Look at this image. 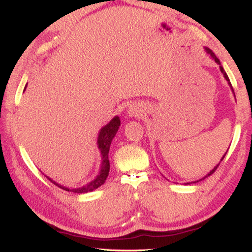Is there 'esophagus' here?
<instances>
[{
    "instance_id": "obj_1",
    "label": "esophagus",
    "mask_w": 252,
    "mask_h": 252,
    "mask_svg": "<svg viewBox=\"0 0 252 252\" xmlns=\"http://www.w3.org/2000/svg\"><path fill=\"white\" fill-rule=\"evenodd\" d=\"M128 112H129L130 115H133V116H139V115L142 114V113L144 112V110H143L142 105H139V104H133V105H130Z\"/></svg>"
}]
</instances>
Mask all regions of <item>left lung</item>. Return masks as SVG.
<instances>
[{
  "mask_svg": "<svg viewBox=\"0 0 252 252\" xmlns=\"http://www.w3.org/2000/svg\"><path fill=\"white\" fill-rule=\"evenodd\" d=\"M206 51H207V53H209V54H210V56L211 57H213V59L215 60V62H216V63H217V64H219V67H220V70H221V73L223 74V76H224V78H226L227 79V82H228V84H229V85H230V87H231V83H230V81H229V77H228V75H227V73L226 72H224V69H223V67H222V66H221V64H220V61L217 59V56H216L215 54H214V52L213 51H211V50H209V48H206ZM231 90H232V92H233V88L231 87ZM228 152V151H227ZM227 154V153H226ZM226 154H224V155H223V157L221 158V160H220V161H222V159H223V158H224V156H226ZM219 165H220V162H219V164L217 165V166H216L215 167V168L213 169V170H211L210 171V173L208 174V175H207V176H205V178L206 177H208V176H210V175H213L214 173H215V171L216 170H217V168H218V167H219ZM202 179H204V178H202ZM202 179H200V180H202Z\"/></svg>",
  "mask_w": 252,
  "mask_h": 252,
  "instance_id": "1",
  "label": "left lung"
}]
</instances>
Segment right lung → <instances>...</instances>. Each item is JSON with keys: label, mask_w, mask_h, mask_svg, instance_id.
Segmentation results:
<instances>
[{"label": "right lung", "mask_w": 252, "mask_h": 252, "mask_svg": "<svg viewBox=\"0 0 252 252\" xmlns=\"http://www.w3.org/2000/svg\"><path fill=\"white\" fill-rule=\"evenodd\" d=\"M119 125H121V121L119 118L116 116L113 118L107 125L104 126L103 128L100 129L99 135H98V140H97V145H98V148L100 151V155H101V167H100V171L99 175L97 176L96 179L93 180L92 183H90L87 186H84L82 188H77V189H69L61 186V185L56 184L55 182H53L52 179L47 177L48 180L56 185L57 187H60L62 189H64L66 191H73V192H77V193H84V192H88L94 190V189L98 188L105 183L106 178H107L108 173H109V160H108V153H109V147L110 144H112V140L114 138V136L116 135L117 130L119 128Z\"/></svg>", "instance_id": "1"}]
</instances>
